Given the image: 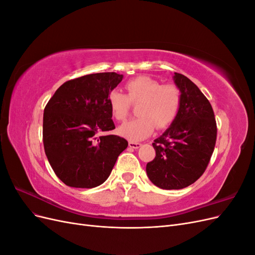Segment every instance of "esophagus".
<instances>
[{
	"label": "esophagus",
	"instance_id": "obj_1",
	"mask_svg": "<svg viewBox=\"0 0 255 255\" xmlns=\"http://www.w3.org/2000/svg\"><path fill=\"white\" fill-rule=\"evenodd\" d=\"M128 146H129V148H132V149H139L140 146H141V143H139V142H134V141H129V142H128Z\"/></svg>",
	"mask_w": 255,
	"mask_h": 255
}]
</instances>
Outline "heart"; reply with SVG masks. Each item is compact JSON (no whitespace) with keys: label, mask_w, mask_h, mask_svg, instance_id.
<instances>
[{"label":"heart","mask_w":255,"mask_h":255,"mask_svg":"<svg viewBox=\"0 0 255 255\" xmlns=\"http://www.w3.org/2000/svg\"><path fill=\"white\" fill-rule=\"evenodd\" d=\"M128 96L118 89H113L107 101L114 118L125 120L128 116L129 102L138 103V118L123 123L119 127L120 135L129 140H142L150 136L154 129L164 128L174 120L180 111L182 94L173 84L163 85L149 76H138L127 83Z\"/></svg>","instance_id":"1"}]
</instances>
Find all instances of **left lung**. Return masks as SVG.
Returning a JSON list of instances; mask_svg holds the SVG:
<instances>
[{"label":"left lung","mask_w":255,"mask_h":255,"mask_svg":"<svg viewBox=\"0 0 255 255\" xmlns=\"http://www.w3.org/2000/svg\"><path fill=\"white\" fill-rule=\"evenodd\" d=\"M182 94L176 117L152 143L155 158L146 164V175L161 189H182L203 174L214 152L217 127L210 101L197 85L174 72Z\"/></svg>","instance_id":"8db88e82"}]
</instances>
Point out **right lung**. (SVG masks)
Masks as SVG:
<instances>
[{
	"instance_id": "add662e5",
	"label": "right lung",
	"mask_w": 255,
	"mask_h": 255,
	"mask_svg": "<svg viewBox=\"0 0 255 255\" xmlns=\"http://www.w3.org/2000/svg\"><path fill=\"white\" fill-rule=\"evenodd\" d=\"M123 75L94 73L64 83L43 113V145L55 174L75 188H94L110 176L125 138L101 135L115 128L107 97Z\"/></svg>"
}]
</instances>
